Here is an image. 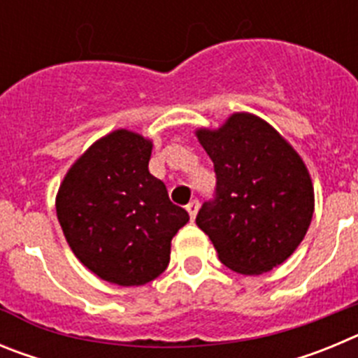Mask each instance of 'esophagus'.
<instances>
[{"instance_id": "esophagus-1", "label": "esophagus", "mask_w": 358, "mask_h": 358, "mask_svg": "<svg viewBox=\"0 0 358 358\" xmlns=\"http://www.w3.org/2000/svg\"><path fill=\"white\" fill-rule=\"evenodd\" d=\"M197 210H199V201L197 199H194V201H189L188 202V206H186V211L189 213V218L194 220L195 215H197Z\"/></svg>"}]
</instances>
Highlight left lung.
I'll use <instances>...</instances> for the list:
<instances>
[{"mask_svg":"<svg viewBox=\"0 0 358 358\" xmlns=\"http://www.w3.org/2000/svg\"><path fill=\"white\" fill-rule=\"evenodd\" d=\"M197 138L213 161L217 188L195 222L231 271H273L312 222L314 186L305 163L276 129L249 113L231 115L217 131L199 129Z\"/></svg>","mask_w":358,"mask_h":358,"instance_id":"1","label":"left lung"}]
</instances>
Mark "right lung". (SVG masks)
Segmentation results:
<instances>
[{"mask_svg": "<svg viewBox=\"0 0 358 358\" xmlns=\"http://www.w3.org/2000/svg\"><path fill=\"white\" fill-rule=\"evenodd\" d=\"M152 141L118 129L73 163L55 199L69 248L98 278L120 287L156 280L170 243L189 220L148 172Z\"/></svg>", "mask_w": 358, "mask_h": 358, "instance_id": "obj_1", "label": "right lung"}]
</instances>
